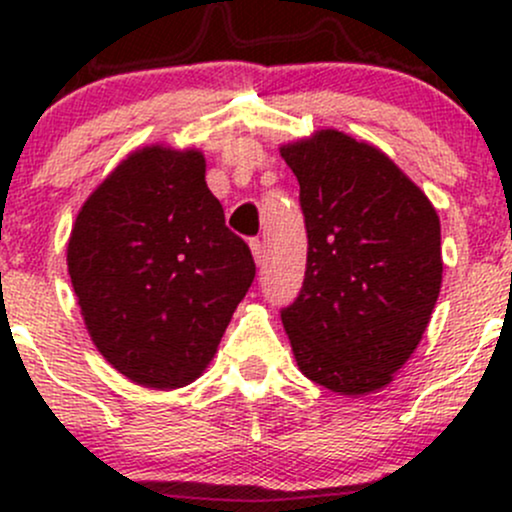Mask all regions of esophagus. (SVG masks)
<instances>
[{"mask_svg": "<svg viewBox=\"0 0 512 512\" xmlns=\"http://www.w3.org/2000/svg\"><path fill=\"white\" fill-rule=\"evenodd\" d=\"M250 250H252V257H255V262L262 264L264 262V245H262L260 238L250 240Z\"/></svg>", "mask_w": 512, "mask_h": 512, "instance_id": "1", "label": "esophagus"}]
</instances>
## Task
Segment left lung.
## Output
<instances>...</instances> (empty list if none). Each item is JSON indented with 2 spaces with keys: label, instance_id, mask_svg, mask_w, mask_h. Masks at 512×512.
Masks as SVG:
<instances>
[{
  "label": "left lung",
  "instance_id": "1",
  "mask_svg": "<svg viewBox=\"0 0 512 512\" xmlns=\"http://www.w3.org/2000/svg\"><path fill=\"white\" fill-rule=\"evenodd\" d=\"M301 185L303 289L281 310L298 368L339 395L392 380L424 337L443 257L428 197L366 142L337 129L281 146Z\"/></svg>",
  "mask_w": 512,
  "mask_h": 512
}]
</instances>
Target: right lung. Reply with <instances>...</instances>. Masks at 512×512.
Segmentation results:
<instances>
[{
  "label": "right lung",
  "mask_w": 512,
  "mask_h": 512,
  "mask_svg": "<svg viewBox=\"0 0 512 512\" xmlns=\"http://www.w3.org/2000/svg\"><path fill=\"white\" fill-rule=\"evenodd\" d=\"M202 151L144 146L76 216L67 267L105 361L132 383L175 390L204 373L255 279L204 180Z\"/></svg>",
  "instance_id": "1"
}]
</instances>
